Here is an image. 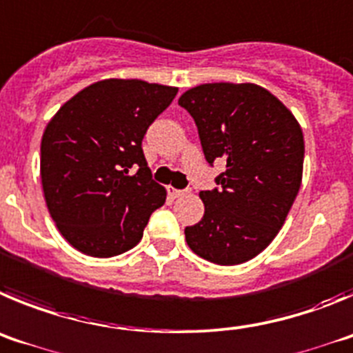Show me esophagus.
<instances>
[{"mask_svg":"<svg viewBox=\"0 0 353 353\" xmlns=\"http://www.w3.org/2000/svg\"><path fill=\"white\" fill-rule=\"evenodd\" d=\"M167 192H169V195L172 196V199H177V196L184 195V193L188 192V190H177V188H172V186H169V188H167Z\"/></svg>","mask_w":353,"mask_h":353,"instance_id":"obj_1","label":"esophagus"}]
</instances>
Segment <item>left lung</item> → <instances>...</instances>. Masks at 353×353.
I'll return each mask as SVG.
<instances>
[{
	"mask_svg": "<svg viewBox=\"0 0 353 353\" xmlns=\"http://www.w3.org/2000/svg\"><path fill=\"white\" fill-rule=\"evenodd\" d=\"M211 167L223 163L212 190L200 192L202 220L184 228L192 252L218 265L259 255L274 239L299 193L304 141L290 110L255 84L214 82L181 94Z\"/></svg>",
	"mask_w": 353,
	"mask_h": 353,
	"instance_id": "8db88e82",
	"label": "left lung"
}]
</instances>
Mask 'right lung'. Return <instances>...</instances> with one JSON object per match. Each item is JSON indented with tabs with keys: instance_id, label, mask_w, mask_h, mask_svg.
Returning a JSON list of instances; mask_svg holds the SVG:
<instances>
[{
	"instance_id": "obj_1",
	"label": "right lung",
	"mask_w": 353,
	"mask_h": 353,
	"mask_svg": "<svg viewBox=\"0 0 353 353\" xmlns=\"http://www.w3.org/2000/svg\"><path fill=\"white\" fill-rule=\"evenodd\" d=\"M177 88L137 79L88 85L50 119L40 145V176L54 223L75 250L121 255L142 239L165 204L142 139Z\"/></svg>"
}]
</instances>
